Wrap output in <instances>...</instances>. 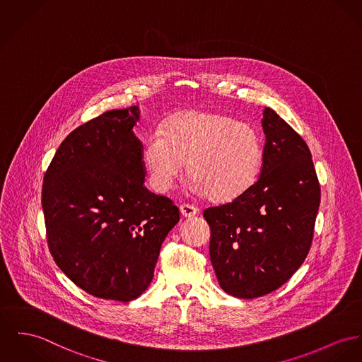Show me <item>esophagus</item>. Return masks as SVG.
I'll use <instances>...</instances> for the list:
<instances>
[{"instance_id": "1", "label": "esophagus", "mask_w": 362, "mask_h": 362, "mask_svg": "<svg viewBox=\"0 0 362 362\" xmlns=\"http://www.w3.org/2000/svg\"><path fill=\"white\" fill-rule=\"evenodd\" d=\"M180 214H182L183 218L190 219V218H194L195 215L198 214V209H197L195 206H193V205L183 204V205H180Z\"/></svg>"}]
</instances>
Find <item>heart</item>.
I'll list each match as a JSON object with an SVG mask.
<instances>
[{
  "instance_id": "1",
  "label": "heart",
  "mask_w": 362,
  "mask_h": 362,
  "mask_svg": "<svg viewBox=\"0 0 362 362\" xmlns=\"http://www.w3.org/2000/svg\"><path fill=\"white\" fill-rule=\"evenodd\" d=\"M263 147L250 124L222 112L189 110L169 119L143 144L141 163L157 192H168L185 163L197 194L231 202L255 183Z\"/></svg>"
}]
</instances>
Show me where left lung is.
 I'll use <instances>...</instances> for the list:
<instances>
[{"instance_id": "obj_1", "label": "left lung", "mask_w": 362, "mask_h": 362, "mask_svg": "<svg viewBox=\"0 0 362 362\" xmlns=\"http://www.w3.org/2000/svg\"><path fill=\"white\" fill-rule=\"evenodd\" d=\"M262 127L266 143L257 180L237 199L204 211L219 285L240 299L279 289L302 266L321 199L306 141L270 107Z\"/></svg>"}]
</instances>
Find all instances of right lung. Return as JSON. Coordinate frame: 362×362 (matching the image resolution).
I'll return each mask as SVG.
<instances>
[{"mask_svg": "<svg viewBox=\"0 0 362 362\" xmlns=\"http://www.w3.org/2000/svg\"><path fill=\"white\" fill-rule=\"evenodd\" d=\"M139 107L110 110L76 128L44 175L48 247L86 293L131 302L150 285L179 209L144 186Z\"/></svg>", "mask_w": 362, "mask_h": 362, "instance_id": "right-lung-1", "label": "right lung"}]
</instances>
